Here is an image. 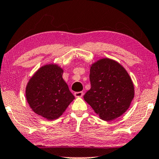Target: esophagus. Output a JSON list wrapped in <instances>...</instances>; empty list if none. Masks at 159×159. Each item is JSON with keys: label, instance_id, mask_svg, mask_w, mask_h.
Instances as JSON below:
<instances>
[{"label": "esophagus", "instance_id": "esophagus-1", "mask_svg": "<svg viewBox=\"0 0 159 159\" xmlns=\"http://www.w3.org/2000/svg\"><path fill=\"white\" fill-rule=\"evenodd\" d=\"M74 95H75V97H82L84 96V92H75L74 93Z\"/></svg>", "mask_w": 159, "mask_h": 159}]
</instances>
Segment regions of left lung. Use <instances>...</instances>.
<instances>
[{
    "instance_id": "left-lung-1",
    "label": "left lung",
    "mask_w": 159,
    "mask_h": 159,
    "mask_svg": "<svg viewBox=\"0 0 159 159\" xmlns=\"http://www.w3.org/2000/svg\"><path fill=\"white\" fill-rule=\"evenodd\" d=\"M91 89L84 99L100 119L111 121L130 107L134 86L126 69L117 61L102 58L90 65Z\"/></svg>"
}]
</instances>
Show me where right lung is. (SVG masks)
Listing matches in <instances>:
<instances>
[{"mask_svg":"<svg viewBox=\"0 0 159 159\" xmlns=\"http://www.w3.org/2000/svg\"><path fill=\"white\" fill-rule=\"evenodd\" d=\"M63 73L58 64H46L32 75L26 85L25 96L30 107L46 120L60 118L75 99L63 79Z\"/></svg>","mask_w":159,"mask_h":159,"instance_id":"add662e5","label":"right lung"}]
</instances>
